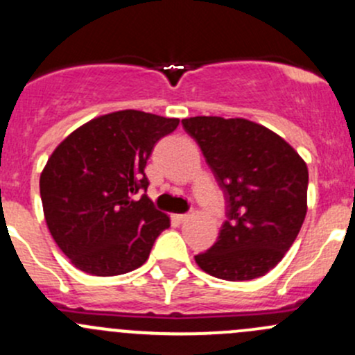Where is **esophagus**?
Masks as SVG:
<instances>
[{
	"instance_id": "esophagus-1",
	"label": "esophagus",
	"mask_w": 355,
	"mask_h": 355,
	"mask_svg": "<svg viewBox=\"0 0 355 355\" xmlns=\"http://www.w3.org/2000/svg\"><path fill=\"white\" fill-rule=\"evenodd\" d=\"M189 216H191V214H173V220L177 221V223H184V221L189 220Z\"/></svg>"
}]
</instances>
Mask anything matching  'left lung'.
<instances>
[{"label": "left lung", "instance_id": "left-lung-1", "mask_svg": "<svg viewBox=\"0 0 355 355\" xmlns=\"http://www.w3.org/2000/svg\"><path fill=\"white\" fill-rule=\"evenodd\" d=\"M227 199L218 241L196 263L211 277L254 280L295 242L307 213V164L287 141L245 118L182 120Z\"/></svg>", "mask_w": 355, "mask_h": 355}]
</instances>
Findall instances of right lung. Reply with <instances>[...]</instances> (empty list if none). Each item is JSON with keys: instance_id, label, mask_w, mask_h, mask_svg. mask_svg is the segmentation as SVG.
<instances>
[{"instance_id": "1", "label": "right lung", "mask_w": 355, "mask_h": 355, "mask_svg": "<svg viewBox=\"0 0 355 355\" xmlns=\"http://www.w3.org/2000/svg\"><path fill=\"white\" fill-rule=\"evenodd\" d=\"M178 118L137 110L103 114L58 144L39 180L49 234L75 268L123 275L148 261L170 218L148 196L146 163Z\"/></svg>"}]
</instances>
